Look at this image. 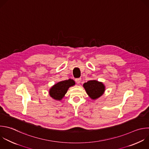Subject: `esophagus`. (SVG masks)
Masks as SVG:
<instances>
[{"mask_svg": "<svg viewBox=\"0 0 149 149\" xmlns=\"http://www.w3.org/2000/svg\"><path fill=\"white\" fill-rule=\"evenodd\" d=\"M81 79L80 78H76L75 79V81L77 84H79L81 82Z\"/></svg>", "mask_w": 149, "mask_h": 149, "instance_id": "1", "label": "esophagus"}]
</instances>
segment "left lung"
I'll return each mask as SVG.
<instances>
[{
	"label": "left lung",
	"instance_id": "1",
	"mask_svg": "<svg viewBox=\"0 0 149 149\" xmlns=\"http://www.w3.org/2000/svg\"><path fill=\"white\" fill-rule=\"evenodd\" d=\"M87 94L93 100L101 96L105 91V86L102 82L95 80L89 81L83 85Z\"/></svg>",
	"mask_w": 149,
	"mask_h": 149
}]
</instances>
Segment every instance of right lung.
<instances>
[{
	"label": "right lung",
	"mask_w": 149,
	"mask_h": 149,
	"mask_svg": "<svg viewBox=\"0 0 149 149\" xmlns=\"http://www.w3.org/2000/svg\"><path fill=\"white\" fill-rule=\"evenodd\" d=\"M74 85L75 82L71 79L59 82L49 90V95L56 100H61L67 93L68 89Z\"/></svg>",
	"instance_id": "1"
}]
</instances>
